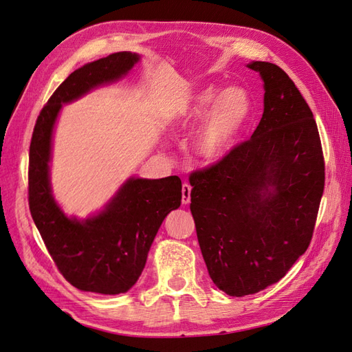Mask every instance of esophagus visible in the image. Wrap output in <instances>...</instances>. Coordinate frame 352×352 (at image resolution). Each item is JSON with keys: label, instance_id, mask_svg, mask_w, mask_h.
Instances as JSON below:
<instances>
[{"label": "esophagus", "instance_id": "obj_1", "mask_svg": "<svg viewBox=\"0 0 352 352\" xmlns=\"http://www.w3.org/2000/svg\"><path fill=\"white\" fill-rule=\"evenodd\" d=\"M190 185L189 184H184L182 185V204H189L190 202Z\"/></svg>", "mask_w": 352, "mask_h": 352}]
</instances>
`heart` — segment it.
Segmentation results:
<instances>
[{"mask_svg":"<svg viewBox=\"0 0 352 352\" xmlns=\"http://www.w3.org/2000/svg\"><path fill=\"white\" fill-rule=\"evenodd\" d=\"M251 113L252 101L245 89L206 87L190 95L172 119V126L186 131L204 120L194 140V150L207 162H219L235 146Z\"/></svg>","mask_w":352,"mask_h":352,"instance_id":"1","label":"heart"}]
</instances>
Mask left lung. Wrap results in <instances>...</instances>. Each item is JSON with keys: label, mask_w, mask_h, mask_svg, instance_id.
<instances>
[{"label": "left lung", "mask_w": 352, "mask_h": 352, "mask_svg": "<svg viewBox=\"0 0 352 352\" xmlns=\"http://www.w3.org/2000/svg\"><path fill=\"white\" fill-rule=\"evenodd\" d=\"M264 111L251 140L190 175V212L211 280L230 296L279 282L310 245L324 189L314 116L291 78L267 61Z\"/></svg>", "instance_id": "8db88e82"}]
</instances>
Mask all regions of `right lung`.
<instances>
[{
	"label": "right lung",
	"mask_w": 352,
	"mask_h": 352,
	"mask_svg": "<svg viewBox=\"0 0 352 352\" xmlns=\"http://www.w3.org/2000/svg\"><path fill=\"white\" fill-rule=\"evenodd\" d=\"M141 56L114 52L74 70L41 110L29 150V208L50 255L65 279L80 291L124 294L140 279L148 251L172 210L180 207L182 182L129 177L104 208L87 219L69 217L52 195L50 163L61 107L102 85L120 80Z\"/></svg>",
	"instance_id": "1"
}]
</instances>
